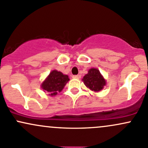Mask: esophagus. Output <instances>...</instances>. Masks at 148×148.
<instances>
[{
	"label": "esophagus",
	"instance_id": "obj_1",
	"mask_svg": "<svg viewBox=\"0 0 148 148\" xmlns=\"http://www.w3.org/2000/svg\"><path fill=\"white\" fill-rule=\"evenodd\" d=\"M74 79H79L81 78V75H74L72 77Z\"/></svg>",
	"mask_w": 148,
	"mask_h": 148
}]
</instances>
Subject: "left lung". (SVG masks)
<instances>
[{
  "label": "left lung",
  "instance_id": "1",
  "mask_svg": "<svg viewBox=\"0 0 148 148\" xmlns=\"http://www.w3.org/2000/svg\"><path fill=\"white\" fill-rule=\"evenodd\" d=\"M82 81L87 88L95 92H98L106 85V81L100 71L96 68H91L83 78Z\"/></svg>",
  "mask_w": 148,
  "mask_h": 148
}]
</instances>
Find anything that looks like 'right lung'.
<instances>
[{"mask_svg": "<svg viewBox=\"0 0 148 148\" xmlns=\"http://www.w3.org/2000/svg\"><path fill=\"white\" fill-rule=\"evenodd\" d=\"M69 77L63 74L60 71L53 70L48 77L42 83L41 88L43 91L48 92V95L53 96L58 92H61L64 86L69 82Z\"/></svg>", "mask_w": 148, "mask_h": 148, "instance_id": "obj_1", "label": "right lung"}]
</instances>
